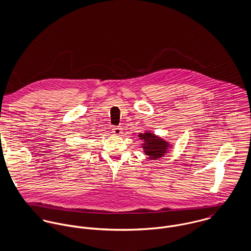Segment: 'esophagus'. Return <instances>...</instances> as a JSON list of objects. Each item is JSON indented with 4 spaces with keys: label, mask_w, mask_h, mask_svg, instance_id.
I'll use <instances>...</instances> for the list:
<instances>
[{
    "label": "esophagus",
    "mask_w": 251,
    "mask_h": 251,
    "mask_svg": "<svg viewBox=\"0 0 251 251\" xmlns=\"http://www.w3.org/2000/svg\"><path fill=\"white\" fill-rule=\"evenodd\" d=\"M112 132L115 134V135H121L123 133V130L121 128V126H114L112 128Z\"/></svg>",
    "instance_id": "esophagus-1"
}]
</instances>
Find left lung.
Here are the masks:
<instances>
[{"label": "left lung", "instance_id": "1", "mask_svg": "<svg viewBox=\"0 0 251 251\" xmlns=\"http://www.w3.org/2000/svg\"><path fill=\"white\" fill-rule=\"evenodd\" d=\"M139 137L145 141L143 145L145 153L151 158H158L166 152L168 143L159 137H156L151 133H140Z\"/></svg>", "mask_w": 251, "mask_h": 251}]
</instances>
